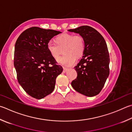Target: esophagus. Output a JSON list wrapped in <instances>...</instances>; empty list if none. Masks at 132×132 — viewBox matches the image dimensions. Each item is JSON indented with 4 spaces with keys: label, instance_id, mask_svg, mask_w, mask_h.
Instances as JSON below:
<instances>
[{
    "label": "esophagus",
    "instance_id": "34e87169",
    "mask_svg": "<svg viewBox=\"0 0 132 132\" xmlns=\"http://www.w3.org/2000/svg\"><path fill=\"white\" fill-rule=\"evenodd\" d=\"M63 73H66V71H67V70H68V68H64V67H63Z\"/></svg>",
    "mask_w": 132,
    "mask_h": 132
}]
</instances>
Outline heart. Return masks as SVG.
I'll use <instances>...</instances> for the list:
<instances>
[{
	"mask_svg": "<svg viewBox=\"0 0 132 132\" xmlns=\"http://www.w3.org/2000/svg\"><path fill=\"white\" fill-rule=\"evenodd\" d=\"M55 43L51 41L48 43V51L55 59L63 52V55L60 57L58 62L64 66L73 65L76 62V58H80L84 52L85 41L81 35L64 33L56 38Z\"/></svg>",
	"mask_w": 132,
	"mask_h": 132,
	"instance_id": "obj_1",
	"label": "heart"
}]
</instances>
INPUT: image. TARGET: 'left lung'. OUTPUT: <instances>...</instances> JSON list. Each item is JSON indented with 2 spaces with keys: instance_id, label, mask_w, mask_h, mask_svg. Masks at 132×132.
Masks as SVG:
<instances>
[{
  "instance_id": "1",
  "label": "left lung",
  "mask_w": 132,
  "mask_h": 132,
  "mask_svg": "<svg viewBox=\"0 0 132 132\" xmlns=\"http://www.w3.org/2000/svg\"><path fill=\"white\" fill-rule=\"evenodd\" d=\"M68 31L78 33L85 41L82 58L74 67L77 77L71 86L81 94L94 96L100 93L109 76L110 56L106 43L100 33L89 26Z\"/></svg>"
}]
</instances>
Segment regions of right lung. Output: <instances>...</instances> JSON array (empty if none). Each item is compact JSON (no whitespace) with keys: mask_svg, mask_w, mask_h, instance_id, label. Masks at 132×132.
Here are the masks:
<instances>
[{"mask_svg":"<svg viewBox=\"0 0 132 132\" xmlns=\"http://www.w3.org/2000/svg\"><path fill=\"white\" fill-rule=\"evenodd\" d=\"M61 33L32 27L23 31L16 41L14 64L18 81L35 99H43L52 93L57 76L63 71L47 48L50 40Z\"/></svg>","mask_w":132,"mask_h":132,"instance_id":"obj_1","label":"right lung"}]
</instances>
